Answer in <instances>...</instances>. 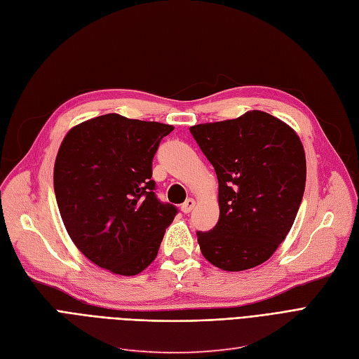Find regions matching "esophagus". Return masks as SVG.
<instances>
[{"label": "esophagus", "instance_id": "34e87169", "mask_svg": "<svg viewBox=\"0 0 359 359\" xmlns=\"http://www.w3.org/2000/svg\"><path fill=\"white\" fill-rule=\"evenodd\" d=\"M195 204H196V201L194 200V198H188V200L182 204V211H183V213H187V215L191 213V211L195 207Z\"/></svg>", "mask_w": 359, "mask_h": 359}]
</instances>
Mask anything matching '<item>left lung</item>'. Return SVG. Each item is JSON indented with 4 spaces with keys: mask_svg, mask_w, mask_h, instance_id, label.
Returning a JSON list of instances; mask_svg holds the SVG:
<instances>
[{
    "mask_svg": "<svg viewBox=\"0 0 359 359\" xmlns=\"http://www.w3.org/2000/svg\"><path fill=\"white\" fill-rule=\"evenodd\" d=\"M189 130L219 180V222L196 232L203 256L229 272L259 266L285 240L302 203L306 156L299 136L262 111Z\"/></svg>",
    "mask_w": 359,
    "mask_h": 359,
    "instance_id": "1",
    "label": "left lung"
}]
</instances>
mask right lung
<instances>
[{"label": "right lung", "instance_id": "1", "mask_svg": "<svg viewBox=\"0 0 359 359\" xmlns=\"http://www.w3.org/2000/svg\"><path fill=\"white\" fill-rule=\"evenodd\" d=\"M175 130L100 115L72 127L55 163V194L71 240L97 266L131 276L155 260L177 208L155 195L152 159Z\"/></svg>", "mask_w": 359, "mask_h": 359}]
</instances>
